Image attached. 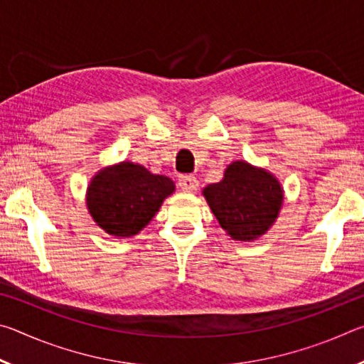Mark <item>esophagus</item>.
Segmentation results:
<instances>
[{
  "mask_svg": "<svg viewBox=\"0 0 364 364\" xmlns=\"http://www.w3.org/2000/svg\"><path fill=\"white\" fill-rule=\"evenodd\" d=\"M178 184H180V188L184 193H194V191L199 188V180L191 175H181L178 178Z\"/></svg>",
  "mask_w": 364,
  "mask_h": 364,
  "instance_id": "obj_1",
  "label": "esophagus"
}]
</instances>
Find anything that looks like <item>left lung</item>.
I'll list each match as a JSON object with an SVG mask.
<instances>
[{"label": "left lung", "instance_id": "1", "mask_svg": "<svg viewBox=\"0 0 364 364\" xmlns=\"http://www.w3.org/2000/svg\"><path fill=\"white\" fill-rule=\"evenodd\" d=\"M204 196L220 226L236 241H254L278 218L282 189L276 178L245 162H232Z\"/></svg>", "mask_w": 364, "mask_h": 364}]
</instances>
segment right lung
I'll return each mask as SVG.
<instances>
[{
    "mask_svg": "<svg viewBox=\"0 0 364 364\" xmlns=\"http://www.w3.org/2000/svg\"><path fill=\"white\" fill-rule=\"evenodd\" d=\"M175 191L167 176L122 162L100 171L88 188V210L104 231L117 237L138 234Z\"/></svg>",
    "mask_w": 364,
    "mask_h": 364,
    "instance_id": "obj_1",
    "label": "right lung"
}]
</instances>
